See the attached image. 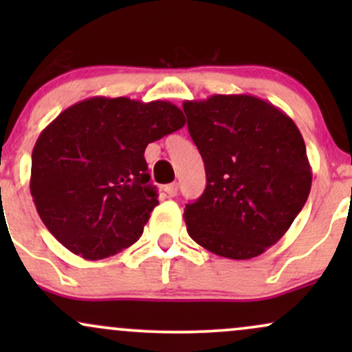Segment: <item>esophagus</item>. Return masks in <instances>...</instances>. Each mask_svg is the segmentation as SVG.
<instances>
[{"mask_svg": "<svg viewBox=\"0 0 352 352\" xmlns=\"http://www.w3.org/2000/svg\"><path fill=\"white\" fill-rule=\"evenodd\" d=\"M165 192H167L168 197H175L179 193V184H170L165 187Z\"/></svg>", "mask_w": 352, "mask_h": 352, "instance_id": "esophagus-1", "label": "esophagus"}]
</instances>
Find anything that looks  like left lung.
I'll return each mask as SVG.
<instances>
[{
    "mask_svg": "<svg viewBox=\"0 0 352 352\" xmlns=\"http://www.w3.org/2000/svg\"><path fill=\"white\" fill-rule=\"evenodd\" d=\"M207 187L184 218L193 241L232 260L265 253L308 200L311 165L302 135L281 109L250 94L185 100Z\"/></svg>",
    "mask_w": 352,
    "mask_h": 352,
    "instance_id": "8db88e82",
    "label": "left lung"
}]
</instances>
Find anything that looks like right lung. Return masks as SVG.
Returning a JSON list of instances; mask_svg holds the SVG:
<instances>
[{"label": "right lung", "instance_id": "right-lung-1", "mask_svg": "<svg viewBox=\"0 0 352 352\" xmlns=\"http://www.w3.org/2000/svg\"><path fill=\"white\" fill-rule=\"evenodd\" d=\"M184 125L167 100L91 98L60 112L36 140L30 180L52 236L86 260L134 245L159 205L145 147Z\"/></svg>", "mask_w": 352, "mask_h": 352}]
</instances>
